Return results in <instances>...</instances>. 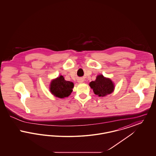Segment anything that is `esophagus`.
<instances>
[{
  "label": "esophagus",
  "mask_w": 156,
  "mask_h": 156,
  "mask_svg": "<svg viewBox=\"0 0 156 156\" xmlns=\"http://www.w3.org/2000/svg\"><path fill=\"white\" fill-rule=\"evenodd\" d=\"M83 82V80H82V79H80V80H78V82H79V83H82Z\"/></svg>",
  "instance_id": "34e87169"
}]
</instances>
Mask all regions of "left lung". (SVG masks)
<instances>
[{
	"label": "left lung",
	"mask_w": 156,
	"mask_h": 156,
	"mask_svg": "<svg viewBox=\"0 0 156 156\" xmlns=\"http://www.w3.org/2000/svg\"><path fill=\"white\" fill-rule=\"evenodd\" d=\"M89 87L93 89L95 95L99 97H104L112 94L115 89L114 82L109 78L103 75H98L96 80L89 83Z\"/></svg>",
	"instance_id": "1"
}]
</instances>
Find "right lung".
I'll return each instance as SVG.
<instances>
[{"mask_svg": "<svg viewBox=\"0 0 156 156\" xmlns=\"http://www.w3.org/2000/svg\"><path fill=\"white\" fill-rule=\"evenodd\" d=\"M74 86L73 82L67 81L62 75H60L51 81L49 89L54 97L62 99L71 95Z\"/></svg>", "mask_w": 156, "mask_h": 156, "instance_id": "obj_1", "label": "right lung"}]
</instances>
